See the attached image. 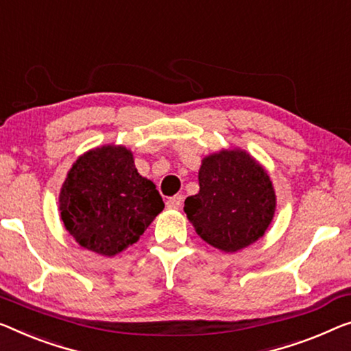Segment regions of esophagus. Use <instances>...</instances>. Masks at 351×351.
Returning a JSON list of instances; mask_svg holds the SVG:
<instances>
[{
	"label": "esophagus",
	"instance_id": "1",
	"mask_svg": "<svg viewBox=\"0 0 351 351\" xmlns=\"http://www.w3.org/2000/svg\"><path fill=\"white\" fill-rule=\"evenodd\" d=\"M181 203H182V197L181 195L170 197L169 200H167V208H169V209H180L181 208Z\"/></svg>",
	"mask_w": 351,
	"mask_h": 351
}]
</instances>
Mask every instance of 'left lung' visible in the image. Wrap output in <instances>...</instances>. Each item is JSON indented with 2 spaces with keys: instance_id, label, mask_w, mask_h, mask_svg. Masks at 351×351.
<instances>
[{
  "instance_id": "left-lung-1",
  "label": "left lung",
  "mask_w": 351,
  "mask_h": 351,
  "mask_svg": "<svg viewBox=\"0 0 351 351\" xmlns=\"http://www.w3.org/2000/svg\"><path fill=\"white\" fill-rule=\"evenodd\" d=\"M200 191L187 197L184 213L198 237L222 252H238L263 237L276 211L266 170L243 149L203 158Z\"/></svg>"
}]
</instances>
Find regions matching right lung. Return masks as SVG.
Here are the masks:
<instances>
[{"label":"right lung","instance_id":"add662e5","mask_svg":"<svg viewBox=\"0 0 351 351\" xmlns=\"http://www.w3.org/2000/svg\"><path fill=\"white\" fill-rule=\"evenodd\" d=\"M164 209L154 182L138 173L125 146L104 145L78 158L60 192L61 221L88 250L113 257Z\"/></svg>","mask_w":351,"mask_h":351}]
</instances>
